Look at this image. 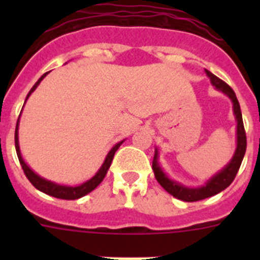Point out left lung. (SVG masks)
I'll use <instances>...</instances> for the list:
<instances>
[{
    "instance_id": "1",
    "label": "left lung",
    "mask_w": 260,
    "mask_h": 260,
    "mask_svg": "<svg viewBox=\"0 0 260 260\" xmlns=\"http://www.w3.org/2000/svg\"><path fill=\"white\" fill-rule=\"evenodd\" d=\"M207 75L210 77L211 83L216 87L217 89L222 91L224 93L229 96L233 102V109L234 114H236V118H237V150H236V153H234L232 161L229 162L226 167L220 172L219 174H216L215 177H212L206 186H202V187H198V189H189V187H185L182 185H178L174 181H171L162 173L161 168L158 167L157 162V152L153 156V161H152V169L153 173H155L156 180L160 185L167 190L171 195H173L174 198L181 199L183 202H197L202 201V199L210 198V197H213V195L219 194L220 191L225 190L233 182V180L237 176V172L241 167V162L243 160V156H245V152H246V133H245V127H243V121H242V113H241V108L240 103L237 100V96L234 93L233 89L225 83L224 80H221L220 78H217L216 75H213L211 71L206 70Z\"/></svg>"
}]
</instances>
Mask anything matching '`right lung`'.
<instances>
[{
    "label": "right lung",
    "mask_w": 260,
    "mask_h": 260,
    "mask_svg": "<svg viewBox=\"0 0 260 260\" xmlns=\"http://www.w3.org/2000/svg\"><path fill=\"white\" fill-rule=\"evenodd\" d=\"M45 75L47 74L43 75V77H41L40 79L36 82L35 86L32 87L31 91H29L28 95H27V98H28V96L31 95L34 91H35V88L39 86V83H40L41 80H43V78H44ZM27 98H26V100H27ZM18 122H19V118H18ZM18 122H17V127H15V150H17L18 158H19V162H20V165H22V169H23V172H24V174H26V177L28 178L29 182L35 186L36 189L40 190V191L45 192V194L50 195V197H54V198L66 199V201H73V199L82 198V197H84V195H87L88 192H91L93 189H95V187H98V186L100 185V182H102V181L104 180V177L107 176V172H108V169H109L110 164H112V160H113V157H114V153H116V151L118 150V147L121 146V143H122V142H119V143H117L116 146H114L113 148L109 151L107 158H105L104 164H103L102 168H100V171H99L98 173H96L95 176L91 178V180L87 181V182H84V183H82V185H79V186H75V187H70V186H61V185H57V183L50 182V181L44 180V178H41V177H39L38 174L34 173V172L29 169L28 165H27L26 162L23 161L22 155H20V151H19V143H18Z\"/></svg>",
    "instance_id": "add662e5"
}]
</instances>
